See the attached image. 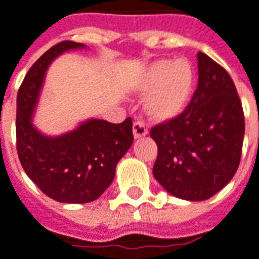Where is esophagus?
<instances>
[{
  "label": "esophagus",
  "mask_w": 259,
  "mask_h": 259,
  "mask_svg": "<svg viewBox=\"0 0 259 259\" xmlns=\"http://www.w3.org/2000/svg\"><path fill=\"white\" fill-rule=\"evenodd\" d=\"M132 132H134L135 139H139V138H143L147 135V128L142 121H137L134 122V125H132Z\"/></svg>",
  "instance_id": "1"
}]
</instances>
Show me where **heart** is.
Returning a JSON list of instances; mask_svg holds the SVG:
<instances>
[{
	"label": "heart",
	"instance_id": "b5f03b06",
	"mask_svg": "<svg viewBox=\"0 0 259 259\" xmlns=\"http://www.w3.org/2000/svg\"><path fill=\"white\" fill-rule=\"evenodd\" d=\"M138 89L147 93L145 113L155 122L174 121L187 110L195 90V72L186 58L158 60L147 68Z\"/></svg>",
	"mask_w": 259,
	"mask_h": 259
}]
</instances>
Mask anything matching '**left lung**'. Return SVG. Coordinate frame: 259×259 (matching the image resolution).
I'll list each match as a JSON object with an SVG mask.
<instances>
[{
  "mask_svg": "<svg viewBox=\"0 0 259 259\" xmlns=\"http://www.w3.org/2000/svg\"><path fill=\"white\" fill-rule=\"evenodd\" d=\"M187 110L151 128L158 146L153 175L170 195L205 201L224 188L242 157L244 114L229 73L205 53Z\"/></svg>",
  "mask_w": 259,
  "mask_h": 259,
  "instance_id": "left-lung-1",
  "label": "left lung"
}]
</instances>
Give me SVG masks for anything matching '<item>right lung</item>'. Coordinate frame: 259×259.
Here are the masks:
<instances>
[{
    "label": "right lung",
    "instance_id": "1",
    "mask_svg": "<svg viewBox=\"0 0 259 259\" xmlns=\"http://www.w3.org/2000/svg\"><path fill=\"white\" fill-rule=\"evenodd\" d=\"M83 44L54 45L27 72L17 93L16 147L27 176L52 199L89 203L112 184L116 165L134 142L132 118L120 124L90 118L60 137H46L32 124L46 69L60 54Z\"/></svg>",
    "mask_w": 259,
    "mask_h": 259
}]
</instances>
